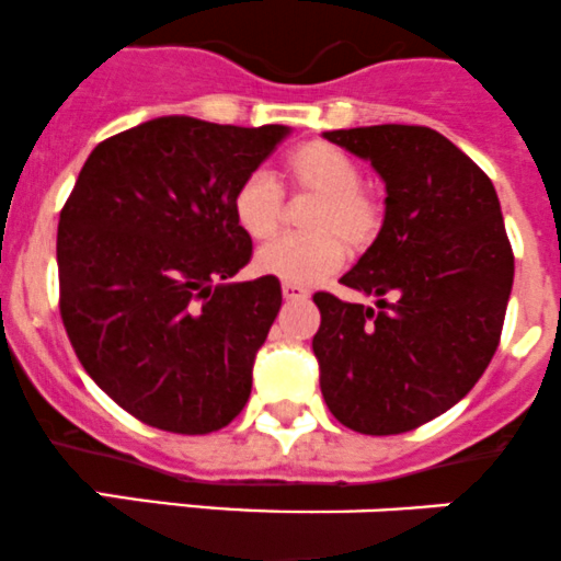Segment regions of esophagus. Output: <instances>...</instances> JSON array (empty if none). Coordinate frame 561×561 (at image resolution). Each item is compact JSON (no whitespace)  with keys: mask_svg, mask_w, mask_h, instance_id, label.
I'll return each mask as SVG.
<instances>
[{"mask_svg":"<svg viewBox=\"0 0 561 561\" xmlns=\"http://www.w3.org/2000/svg\"><path fill=\"white\" fill-rule=\"evenodd\" d=\"M282 296H285V301H307L309 298V290L301 285H282Z\"/></svg>","mask_w":561,"mask_h":561,"instance_id":"34e87169","label":"esophagus"}]
</instances>
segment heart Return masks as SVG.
I'll return each mask as SVG.
<instances>
[{"label":"heart","mask_w":561,"mask_h":561,"mask_svg":"<svg viewBox=\"0 0 561 561\" xmlns=\"http://www.w3.org/2000/svg\"><path fill=\"white\" fill-rule=\"evenodd\" d=\"M293 188L318 194L307 216L309 236H285L254 254V271L287 285H314L345 260V247L358 252L375 241L383 221L378 199L362 186L358 164L331 142H304L285 161ZM236 225L254 241L271 238L279 227L282 194L274 178L252 172L232 194Z\"/></svg>","instance_id":"heart-1"}]
</instances>
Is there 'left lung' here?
Instances as JSON below:
<instances>
[{
	"label": "left lung",
	"instance_id": "left-lung-1",
	"mask_svg": "<svg viewBox=\"0 0 561 561\" xmlns=\"http://www.w3.org/2000/svg\"><path fill=\"white\" fill-rule=\"evenodd\" d=\"M323 136L369 161L386 210L340 279L378 309L314 293L320 391L351 431L408 433L463 400L496 353L515 274L502 205L491 178L425 125Z\"/></svg>",
	"mask_w": 561,
	"mask_h": 561
}]
</instances>
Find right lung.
<instances>
[{"mask_svg": "<svg viewBox=\"0 0 561 561\" xmlns=\"http://www.w3.org/2000/svg\"><path fill=\"white\" fill-rule=\"evenodd\" d=\"M287 134L170 114L81 167L59 214V312L87 375L145 425L203 436L247 405L282 287L232 282L252 257L232 194Z\"/></svg>", "mask_w": 561, "mask_h": 561, "instance_id": "right-lung-1", "label": "right lung"}]
</instances>
